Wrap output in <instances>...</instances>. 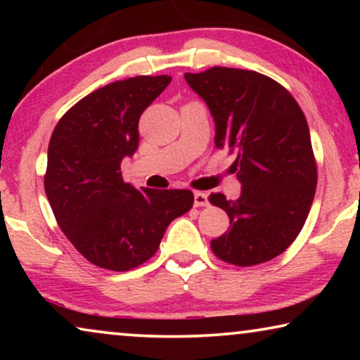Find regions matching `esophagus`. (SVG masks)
Instances as JSON below:
<instances>
[{"label": "esophagus", "instance_id": "esophagus-1", "mask_svg": "<svg viewBox=\"0 0 360 360\" xmlns=\"http://www.w3.org/2000/svg\"><path fill=\"white\" fill-rule=\"evenodd\" d=\"M208 205H210L208 195L203 193V191H195V206H196V208H200V206H208Z\"/></svg>", "mask_w": 360, "mask_h": 360}]
</instances>
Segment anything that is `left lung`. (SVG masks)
<instances>
[{
  "label": "left lung",
  "mask_w": 360,
  "mask_h": 360,
  "mask_svg": "<svg viewBox=\"0 0 360 360\" xmlns=\"http://www.w3.org/2000/svg\"><path fill=\"white\" fill-rule=\"evenodd\" d=\"M214 120V144L236 154L238 200L210 195L229 216L228 233L211 240L224 262L249 267L277 257L297 239L316 190L308 122L295 98L252 70L213 67L185 73Z\"/></svg>",
  "instance_id": "obj_1"
}]
</instances>
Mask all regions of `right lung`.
Here are the masks:
<instances>
[{"instance_id": "obj_1", "label": "right lung", "mask_w": 360, "mask_h": 360, "mask_svg": "<svg viewBox=\"0 0 360 360\" xmlns=\"http://www.w3.org/2000/svg\"><path fill=\"white\" fill-rule=\"evenodd\" d=\"M172 82L132 77L72 106L49 142L44 186L63 234L86 260L126 272L157 252L172 221L193 206L190 190H137L121 162L139 146L142 111Z\"/></svg>"}]
</instances>
